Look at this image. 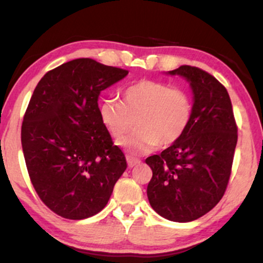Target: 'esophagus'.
I'll use <instances>...</instances> for the list:
<instances>
[{"label":"esophagus","mask_w":263,"mask_h":263,"mask_svg":"<svg viewBox=\"0 0 263 263\" xmlns=\"http://www.w3.org/2000/svg\"><path fill=\"white\" fill-rule=\"evenodd\" d=\"M127 164H128V167L129 168H134V167H136V165H138V164H141V161L140 159H137V158H135V157H131V156H127Z\"/></svg>","instance_id":"34e87169"}]
</instances>
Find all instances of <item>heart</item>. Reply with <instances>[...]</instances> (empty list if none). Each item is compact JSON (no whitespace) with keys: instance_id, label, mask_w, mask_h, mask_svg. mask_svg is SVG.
<instances>
[{"instance_id":"heart-1","label":"heart","mask_w":263,"mask_h":263,"mask_svg":"<svg viewBox=\"0 0 263 263\" xmlns=\"http://www.w3.org/2000/svg\"><path fill=\"white\" fill-rule=\"evenodd\" d=\"M193 101L180 87L157 80H138L126 87L122 102L108 99L99 105V117L108 134L121 140L132 128L136 131L119 144L134 155L148 153L158 144L177 143L189 127Z\"/></svg>"}]
</instances>
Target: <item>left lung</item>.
Returning a JSON list of instances; mask_svg holds the SVG:
<instances>
[{"mask_svg":"<svg viewBox=\"0 0 263 263\" xmlns=\"http://www.w3.org/2000/svg\"><path fill=\"white\" fill-rule=\"evenodd\" d=\"M172 75L189 81L194 104L189 127L177 143L146 159L152 170L147 197L156 213L188 222L224 197L237 143V125L228 90L197 66L182 65Z\"/></svg>","mask_w":263,"mask_h":263,"instance_id":"left-lung-1","label":"left lung"}]
</instances>
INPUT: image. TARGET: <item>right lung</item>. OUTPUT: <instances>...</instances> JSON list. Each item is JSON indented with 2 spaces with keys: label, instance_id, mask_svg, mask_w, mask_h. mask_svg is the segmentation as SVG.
<instances>
[{
  "label": "right lung",
  "instance_id": "obj_1",
  "mask_svg": "<svg viewBox=\"0 0 263 263\" xmlns=\"http://www.w3.org/2000/svg\"><path fill=\"white\" fill-rule=\"evenodd\" d=\"M127 74L79 58L48 71L33 91L21 131L27 171L41 200L62 218L100 213L127 168L98 104L102 90Z\"/></svg>",
  "mask_w": 263,
  "mask_h": 263
}]
</instances>
